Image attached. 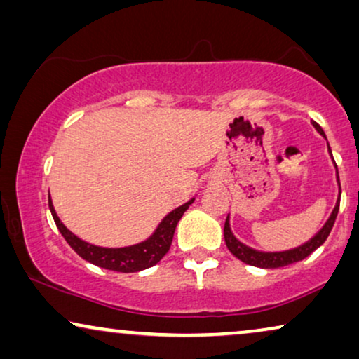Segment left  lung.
Instances as JSON below:
<instances>
[{
  "mask_svg": "<svg viewBox=\"0 0 359 359\" xmlns=\"http://www.w3.org/2000/svg\"><path fill=\"white\" fill-rule=\"evenodd\" d=\"M312 126L316 127V130L318 132V134H320L322 137H325V132L322 130V127L318 126L317 122H312ZM327 147H328V154H330V156H332V150H330V145H328V142H327ZM332 160H333V156H332ZM333 163H335V160H333ZM335 168H337V165H335ZM337 183H338V189H340L338 170H337ZM340 196H341V189L338 191V199H337L335 208H333L330 217L327 219V222L322 225V229L318 230L313 237L309 238L307 242L299 245V247L283 250V252H262V250H255L252 247H248V245L240 242V240L232 233V229H230V215H227V219H225V225H224L225 245H227V248L230 250V253H232L233 257H237L240 262L252 264V266L281 268V266H287V264H291V263L301 262V259L307 258L312 252H316V250L320 247L323 242H325L328 233L332 232V227H333V224H335L338 209H340Z\"/></svg>",
  "mask_w": 359,
  "mask_h": 359,
  "instance_id": "left-lung-1",
  "label": "left lung"
}]
</instances>
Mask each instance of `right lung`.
Returning a JSON list of instances; mask_svg holds the SVG:
<instances>
[{"label": "right lung", "instance_id": "right-lung-1", "mask_svg": "<svg viewBox=\"0 0 359 359\" xmlns=\"http://www.w3.org/2000/svg\"><path fill=\"white\" fill-rule=\"evenodd\" d=\"M194 198H191L188 203L181 204L180 208L171 210L166 214L161 222L156 225L154 233L149 238L142 240L139 243L129 245V247H119V248H109V247H97L90 242H85L80 237H76L72 230H68L55 212V208L52 204V198L48 196V209H50L52 217L55 220L58 230L67 240L68 245L80 255L83 259L90 262L96 266L111 269V271L119 273H137L142 269H147L154 266L165 257L166 252L170 250L171 240H173L175 229L178 225L180 219L188 210V208L193 204Z\"/></svg>", "mask_w": 359, "mask_h": 359}]
</instances>
